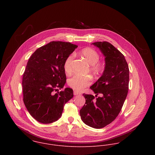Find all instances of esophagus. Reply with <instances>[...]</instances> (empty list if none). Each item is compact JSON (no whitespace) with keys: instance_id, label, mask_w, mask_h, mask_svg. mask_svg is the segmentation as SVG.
Masks as SVG:
<instances>
[{"instance_id":"obj_1","label":"esophagus","mask_w":155,"mask_h":155,"mask_svg":"<svg viewBox=\"0 0 155 155\" xmlns=\"http://www.w3.org/2000/svg\"><path fill=\"white\" fill-rule=\"evenodd\" d=\"M73 93H74V95H81V94L80 92H78V91H74Z\"/></svg>"}]
</instances>
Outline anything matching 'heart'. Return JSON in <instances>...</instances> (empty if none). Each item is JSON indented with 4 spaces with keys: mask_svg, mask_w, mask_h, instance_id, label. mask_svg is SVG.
Segmentation results:
<instances>
[{
    "mask_svg": "<svg viewBox=\"0 0 155 155\" xmlns=\"http://www.w3.org/2000/svg\"><path fill=\"white\" fill-rule=\"evenodd\" d=\"M80 55L90 66L89 71L95 76L101 74L103 71L104 66L103 64L99 61L100 55L98 52L91 48H85L80 51ZM74 55L71 54L67 57L64 63V69L67 74L72 72V61ZM92 83V79L89 76L74 75L67 81V84L71 88L77 91H82L86 87L89 86Z\"/></svg>",
    "mask_w": 155,
    "mask_h": 155,
    "instance_id": "b5f03b06",
    "label": "heart"
}]
</instances>
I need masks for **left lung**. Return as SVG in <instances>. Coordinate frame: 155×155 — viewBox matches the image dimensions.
I'll return each instance as SVG.
<instances>
[{
	"label": "left lung",
	"mask_w": 155,
	"mask_h": 155,
	"mask_svg": "<svg viewBox=\"0 0 155 155\" xmlns=\"http://www.w3.org/2000/svg\"><path fill=\"white\" fill-rule=\"evenodd\" d=\"M105 57L102 76L90 88L101 97L83 94L86 102L80 110L82 121L94 128L100 129L110 124L122 109L128 92L129 67L124 55L107 42L92 44Z\"/></svg>",
	"instance_id": "8db88e82"
}]
</instances>
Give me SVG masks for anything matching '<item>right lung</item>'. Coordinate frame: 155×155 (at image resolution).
Listing matches in <instances>:
<instances>
[{
	"label": "right lung",
	"instance_id": "obj_1",
	"mask_svg": "<svg viewBox=\"0 0 155 155\" xmlns=\"http://www.w3.org/2000/svg\"><path fill=\"white\" fill-rule=\"evenodd\" d=\"M78 46L52 41L30 57L22 76L23 101L30 115L42 124L57 120L64 106L73 97L72 89L54 94L66 82L64 63Z\"/></svg>",
	"mask_w": 155,
	"mask_h": 155
}]
</instances>
